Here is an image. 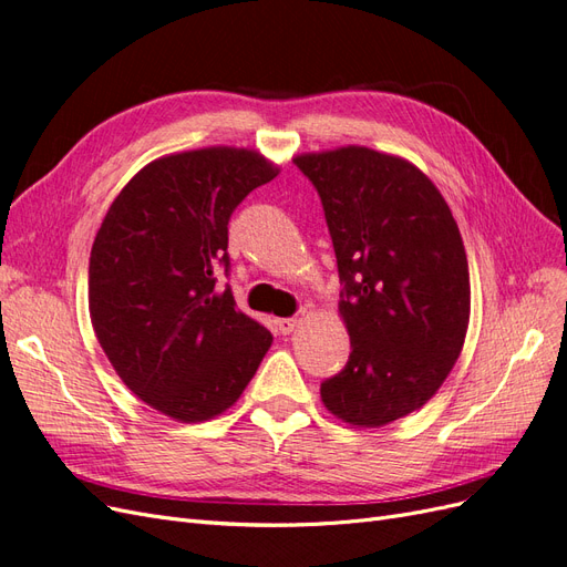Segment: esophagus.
<instances>
[{"label": "esophagus", "instance_id": "esophagus-1", "mask_svg": "<svg viewBox=\"0 0 567 567\" xmlns=\"http://www.w3.org/2000/svg\"><path fill=\"white\" fill-rule=\"evenodd\" d=\"M277 326H279V331H281L284 336H288V333H293V331L298 329L300 319H298V317H286V319H279Z\"/></svg>", "mask_w": 567, "mask_h": 567}]
</instances>
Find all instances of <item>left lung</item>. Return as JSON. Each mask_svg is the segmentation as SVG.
Returning a JSON list of instances; mask_svg holds the SVG:
<instances>
[{
    "mask_svg": "<svg viewBox=\"0 0 567 567\" xmlns=\"http://www.w3.org/2000/svg\"><path fill=\"white\" fill-rule=\"evenodd\" d=\"M338 260L346 369L321 383L340 421L381 427L421 409L454 369L471 319L466 248L421 169L367 146L300 153Z\"/></svg>",
    "mask_w": 567,
    "mask_h": 567,
    "instance_id": "8db88e82",
    "label": "left lung"
}]
</instances>
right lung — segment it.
<instances>
[{
    "label": "right lung",
    "instance_id": "right-lung-1",
    "mask_svg": "<svg viewBox=\"0 0 567 567\" xmlns=\"http://www.w3.org/2000/svg\"><path fill=\"white\" fill-rule=\"evenodd\" d=\"M279 175L260 151L208 146L142 167L117 194L90 257V317L123 383L161 414L200 423L227 411L271 348L236 310L229 217Z\"/></svg>",
    "mask_w": 567,
    "mask_h": 567
}]
</instances>
